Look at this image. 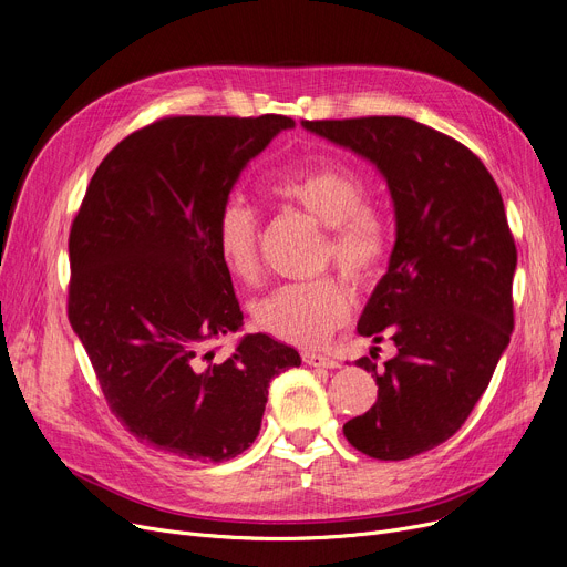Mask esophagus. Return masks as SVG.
Listing matches in <instances>:
<instances>
[{
	"instance_id": "34e87169",
	"label": "esophagus",
	"mask_w": 567,
	"mask_h": 567,
	"mask_svg": "<svg viewBox=\"0 0 567 567\" xmlns=\"http://www.w3.org/2000/svg\"><path fill=\"white\" fill-rule=\"evenodd\" d=\"M303 361L308 363V365H312V368H338L340 363L336 361V359H331V357H324V354H303Z\"/></svg>"
}]
</instances>
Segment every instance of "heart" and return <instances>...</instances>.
I'll use <instances>...</instances> for the list:
<instances>
[{"label": "heart", "mask_w": 567, "mask_h": 567, "mask_svg": "<svg viewBox=\"0 0 567 567\" xmlns=\"http://www.w3.org/2000/svg\"><path fill=\"white\" fill-rule=\"evenodd\" d=\"M268 194L278 202L299 208L327 227L322 264H336L354 287L371 285L389 255V225L384 215L368 204V187L340 164H319L299 174L268 183ZM257 213L240 199H229L215 219V248L229 274L243 282L259 276ZM350 312L344 285L324 276L308 282H291L270 289L252 308V322L261 331L299 348H317Z\"/></svg>", "instance_id": "heart-1"}]
</instances>
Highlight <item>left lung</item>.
Wrapping results in <instances>:
<instances>
[{
  "instance_id": "1",
  "label": "left lung",
  "mask_w": 567,
  "mask_h": 567,
  "mask_svg": "<svg viewBox=\"0 0 567 567\" xmlns=\"http://www.w3.org/2000/svg\"><path fill=\"white\" fill-rule=\"evenodd\" d=\"M303 127L371 159L391 192L396 243L357 331L389 336L396 357L357 361L378 401L342 433L371 458H412L463 426L509 344L516 245L503 196L475 153L410 117Z\"/></svg>"
}]
</instances>
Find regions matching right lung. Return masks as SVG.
I'll list each match as a JSON object with an SVG mask.
<instances>
[{
  "mask_svg": "<svg viewBox=\"0 0 567 567\" xmlns=\"http://www.w3.org/2000/svg\"><path fill=\"white\" fill-rule=\"evenodd\" d=\"M287 115H171L122 138L96 166L69 234L71 329L104 399L145 445L202 463L248 450L268 382L299 352L248 333L215 359L243 312L215 248L240 171Z\"/></svg>",
  "mask_w": 567,
  "mask_h": 567,
  "instance_id": "obj_1",
  "label": "right lung"
}]
</instances>
